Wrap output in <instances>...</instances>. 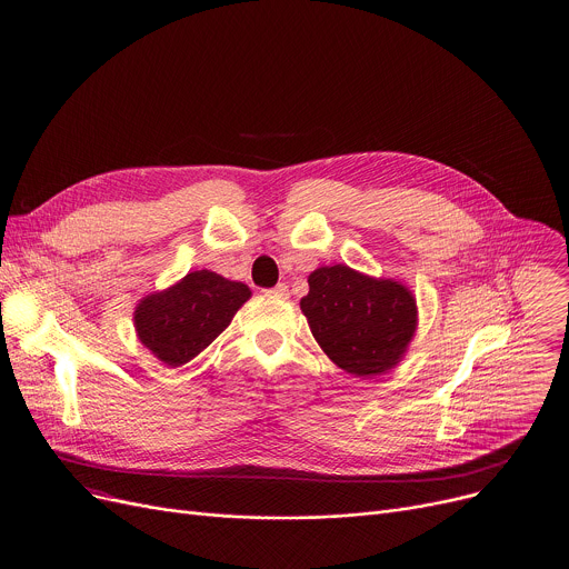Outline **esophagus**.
Instances as JSON below:
<instances>
[{
    "mask_svg": "<svg viewBox=\"0 0 569 569\" xmlns=\"http://www.w3.org/2000/svg\"><path fill=\"white\" fill-rule=\"evenodd\" d=\"M268 295H274V297H288V286L286 283H277L274 288H270V290H266Z\"/></svg>",
    "mask_w": 569,
    "mask_h": 569,
    "instance_id": "34e87169",
    "label": "esophagus"
}]
</instances>
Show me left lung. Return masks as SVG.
Masks as SVG:
<instances>
[{
    "instance_id": "obj_1",
    "label": "left lung",
    "mask_w": 569,
    "mask_h": 569,
    "mask_svg": "<svg viewBox=\"0 0 569 569\" xmlns=\"http://www.w3.org/2000/svg\"><path fill=\"white\" fill-rule=\"evenodd\" d=\"M308 286L301 310L317 343L339 368L368 380L400 361L418 326L409 288L348 266L319 268Z\"/></svg>"
}]
</instances>
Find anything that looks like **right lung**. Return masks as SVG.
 Wrapping results in <instances>:
<instances>
[{"label": "right lung", "mask_w": 569, "mask_h": 569, "mask_svg": "<svg viewBox=\"0 0 569 569\" xmlns=\"http://www.w3.org/2000/svg\"><path fill=\"white\" fill-rule=\"evenodd\" d=\"M250 288L197 270L164 292L144 297L133 315L140 341L167 366H182L208 348L250 299Z\"/></svg>", "instance_id": "obj_1"}]
</instances>
